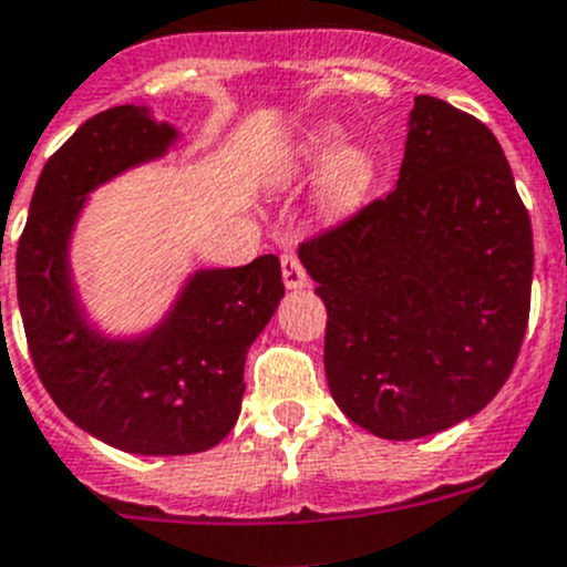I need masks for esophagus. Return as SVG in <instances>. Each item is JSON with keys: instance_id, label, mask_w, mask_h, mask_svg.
<instances>
[{"instance_id": "34e87169", "label": "esophagus", "mask_w": 567, "mask_h": 567, "mask_svg": "<svg viewBox=\"0 0 567 567\" xmlns=\"http://www.w3.org/2000/svg\"><path fill=\"white\" fill-rule=\"evenodd\" d=\"M282 279H285V288L290 290H299V288H307V271L305 266H301L299 255L296 251H285L282 255Z\"/></svg>"}]
</instances>
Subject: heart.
Listing matches in <instances>:
<instances>
[{
    "label": "heart",
    "instance_id": "b5f03b06",
    "mask_svg": "<svg viewBox=\"0 0 567 567\" xmlns=\"http://www.w3.org/2000/svg\"><path fill=\"white\" fill-rule=\"evenodd\" d=\"M301 168L310 174L327 173V199L334 207H349L365 199L377 179V163L368 152H340V135L334 130H321L310 137V144L299 152Z\"/></svg>",
    "mask_w": 567,
    "mask_h": 567
}]
</instances>
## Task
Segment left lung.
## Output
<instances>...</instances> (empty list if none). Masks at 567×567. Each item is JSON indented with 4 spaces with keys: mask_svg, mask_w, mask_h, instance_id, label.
Here are the masks:
<instances>
[{
    "mask_svg": "<svg viewBox=\"0 0 567 567\" xmlns=\"http://www.w3.org/2000/svg\"><path fill=\"white\" fill-rule=\"evenodd\" d=\"M299 257L327 305L334 404L371 435L449 430L513 373L529 323L532 224L474 115L417 96L393 194L307 238Z\"/></svg>",
    "mask_w": 567,
    "mask_h": 567,
    "instance_id": "left-lung-1",
    "label": "left lung"
}]
</instances>
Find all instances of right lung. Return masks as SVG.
<instances>
[{
    "label": "right lung",
    "instance_id": "add662e5",
    "mask_svg": "<svg viewBox=\"0 0 567 567\" xmlns=\"http://www.w3.org/2000/svg\"><path fill=\"white\" fill-rule=\"evenodd\" d=\"M177 137L121 104L87 118L38 177L16 251V288L32 365L54 404L130 454H196L229 435L244 399L246 351L285 296L277 255L199 271L166 321L135 340L87 327L69 274V238L85 196L155 161Z\"/></svg>",
    "mask_w": 567,
    "mask_h": 567
}]
</instances>
